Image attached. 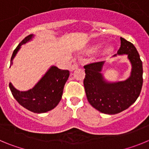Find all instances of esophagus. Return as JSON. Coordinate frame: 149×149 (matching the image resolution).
Wrapping results in <instances>:
<instances>
[{
  "label": "esophagus",
  "instance_id": "34e87169",
  "mask_svg": "<svg viewBox=\"0 0 149 149\" xmlns=\"http://www.w3.org/2000/svg\"><path fill=\"white\" fill-rule=\"evenodd\" d=\"M77 68H78V64H77V62H74L73 63V65L70 67V71H74V69H76Z\"/></svg>",
  "mask_w": 149,
  "mask_h": 149
}]
</instances>
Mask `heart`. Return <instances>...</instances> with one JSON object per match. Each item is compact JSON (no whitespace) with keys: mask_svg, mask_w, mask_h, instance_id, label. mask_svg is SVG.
I'll return each mask as SVG.
<instances>
[{"mask_svg":"<svg viewBox=\"0 0 149 149\" xmlns=\"http://www.w3.org/2000/svg\"><path fill=\"white\" fill-rule=\"evenodd\" d=\"M107 50H108V51H110V50H111V48H109L108 49H107Z\"/></svg>","mask_w":149,"mask_h":149,"instance_id":"heart-1","label":"heart"}]
</instances>
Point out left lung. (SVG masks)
Returning a JSON list of instances; mask_svg holds the SVG:
<instances>
[{
	"instance_id": "left-lung-1",
	"label": "left lung",
	"mask_w": 149,
	"mask_h": 149,
	"mask_svg": "<svg viewBox=\"0 0 149 149\" xmlns=\"http://www.w3.org/2000/svg\"><path fill=\"white\" fill-rule=\"evenodd\" d=\"M121 46L117 54H127L132 64L131 77L125 81L109 84L100 73L104 62L97 61L84 65V85L86 98L92 106L103 113H119L136 101L143 86V63L131 42L120 38ZM116 56V54H115Z\"/></svg>"
}]
</instances>
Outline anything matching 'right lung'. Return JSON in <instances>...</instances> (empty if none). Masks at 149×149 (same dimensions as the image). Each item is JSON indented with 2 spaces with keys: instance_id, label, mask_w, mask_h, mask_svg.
Returning <instances> with one entry per match:
<instances>
[{
  "instance_id": "obj_1",
  "label": "right lung",
  "mask_w": 149,
  "mask_h": 149,
  "mask_svg": "<svg viewBox=\"0 0 149 149\" xmlns=\"http://www.w3.org/2000/svg\"><path fill=\"white\" fill-rule=\"evenodd\" d=\"M32 36L33 35L27 36L18 44L12 55L11 64H13V58L21 45L28 42ZM68 76V70H63L56 66H52L39 82L27 92L17 90L11 83L9 86L13 97L22 107L33 113H42L52 110L58 104Z\"/></svg>"
}]
</instances>
